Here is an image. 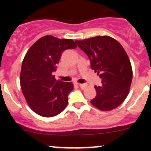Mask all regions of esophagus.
<instances>
[{"mask_svg": "<svg viewBox=\"0 0 151 151\" xmlns=\"http://www.w3.org/2000/svg\"><path fill=\"white\" fill-rule=\"evenodd\" d=\"M77 84L79 85V86H80L81 88H83V89H85V88L87 87L86 84H81V83H77Z\"/></svg>", "mask_w": 151, "mask_h": 151, "instance_id": "esophagus-1", "label": "esophagus"}]
</instances>
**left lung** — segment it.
<instances>
[{"instance_id": "left-lung-1", "label": "left lung", "mask_w": 151, "mask_h": 151, "mask_svg": "<svg viewBox=\"0 0 151 151\" xmlns=\"http://www.w3.org/2000/svg\"><path fill=\"white\" fill-rule=\"evenodd\" d=\"M75 42L88 56L91 68L102 80L101 86L94 87L97 94L91 104L102 111L118 107L129 94L133 75L131 62L122 45L108 36Z\"/></svg>"}]
</instances>
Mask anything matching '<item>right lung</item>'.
<instances>
[{
	"instance_id": "add662e5",
	"label": "right lung",
	"mask_w": 151,
	"mask_h": 151,
	"mask_svg": "<svg viewBox=\"0 0 151 151\" xmlns=\"http://www.w3.org/2000/svg\"><path fill=\"white\" fill-rule=\"evenodd\" d=\"M76 47L72 39L45 36L27 52L21 67V89L28 106L38 115L51 118L66 107L74 85L56 80L52 72L56 71L61 53Z\"/></svg>"
}]
</instances>
